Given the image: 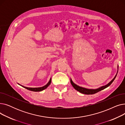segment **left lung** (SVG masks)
<instances>
[{
	"mask_svg": "<svg viewBox=\"0 0 125 125\" xmlns=\"http://www.w3.org/2000/svg\"><path fill=\"white\" fill-rule=\"evenodd\" d=\"M116 75H115V77L114 78V79L111 81L110 82H109L107 84L105 85V86H102L99 88H98L97 89H86V88H82V87H81L80 86H77L76 84H75L74 83H73V82L72 81L71 79L70 80V83L72 84V86H73V87L77 91H78V92H80V93H83V94H87V95H91V94H95L97 92H99L104 89L106 88L107 87H108V86H109L112 83L114 82V81L115 80V78L116 76Z\"/></svg>",
	"mask_w": 125,
	"mask_h": 125,
	"instance_id": "left-lung-1",
	"label": "left lung"
}]
</instances>
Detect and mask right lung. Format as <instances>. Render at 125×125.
<instances>
[{"label":"right lung","instance_id":"right-lung-1","mask_svg":"<svg viewBox=\"0 0 125 125\" xmlns=\"http://www.w3.org/2000/svg\"><path fill=\"white\" fill-rule=\"evenodd\" d=\"M51 78H50V81L49 82V83L45 85V86L42 87H40V88H27V87H23L24 88H25V89H27L28 90H30V91H34V92H40V91H42L44 89H45L46 88H47L49 85L51 84Z\"/></svg>","mask_w":125,"mask_h":125}]
</instances>
